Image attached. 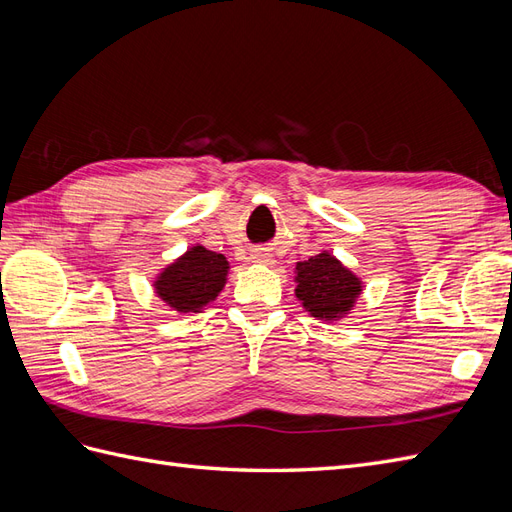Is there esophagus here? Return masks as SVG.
<instances>
[{"mask_svg":"<svg viewBox=\"0 0 512 512\" xmlns=\"http://www.w3.org/2000/svg\"><path fill=\"white\" fill-rule=\"evenodd\" d=\"M252 262H256V265H273V254H269L267 250H262V247H258V250H252L250 254Z\"/></svg>","mask_w":512,"mask_h":512,"instance_id":"1","label":"esophagus"}]
</instances>
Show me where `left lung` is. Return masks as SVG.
I'll use <instances>...</instances> for the list:
<instances>
[{
  "label": "left lung",
  "instance_id": "obj_1",
  "mask_svg": "<svg viewBox=\"0 0 512 512\" xmlns=\"http://www.w3.org/2000/svg\"><path fill=\"white\" fill-rule=\"evenodd\" d=\"M294 282H297L294 294L305 312L322 322L346 318L363 292L361 277L327 250L297 262Z\"/></svg>",
  "mask_w": 512,
  "mask_h": 512
}]
</instances>
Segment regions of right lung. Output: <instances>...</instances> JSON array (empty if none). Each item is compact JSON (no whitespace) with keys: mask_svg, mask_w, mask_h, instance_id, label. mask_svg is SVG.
<instances>
[{"mask_svg":"<svg viewBox=\"0 0 512 512\" xmlns=\"http://www.w3.org/2000/svg\"><path fill=\"white\" fill-rule=\"evenodd\" d=\"M228 269L224 254L196 243L156 275L153 290L177 314H200L218 299L226 286Z\"/></svg>","mask_w":512,"mask_h":512,"instance_id":"obj_1","label":"right lung"}]
</instances>
